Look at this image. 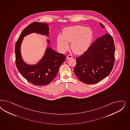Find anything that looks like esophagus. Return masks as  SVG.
<instances>
[{
	"label": "esophagus",
	"instance_id": "34e87169",
	"mask_svg": "<svg viewBox=\"0 0 130 130\" xmlns=\"http://www.w3.org/2000/svg\"><path fill=\"white\" fill-rule=\"evenodd\" d=\"M72 58H73V56H72L71 55H68L67 56V60Z\"/></svg>",
	"mask_w": 130,
	"mask_h": 130
}]
</instances>
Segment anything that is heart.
Returning a JSON list of instances; mask_svg holds the SVG:
<instances>
[{
  "label": "heart",
  "mask_w": 130,
  "mask_h": 130,
  "mask_svg": "<svg viewBox=\"0 0 130 130\" xmlns=\"http://www.w3.org/2000/svg\"><path fill=\"white\" fill-rule=\"evenodd\" d=\"M93 32L89 27L75 25L66 27L62 31V34L58 35L56 42L57 46L62 52L69 48L68 43H71L72 51L76 55H81L88 50L90 46Z\"/></svg>",
  "instance_id": "obj_1"
}]
</instances>
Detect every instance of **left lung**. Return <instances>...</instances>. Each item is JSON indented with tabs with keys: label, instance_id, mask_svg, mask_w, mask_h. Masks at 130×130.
<instances>
[{
	"label": "left lung",
	"instance_id": "obj_1",
	"mask_svg": "<svg viewBox=\"0 0 130 130\" xmlns=\"http://www.w3.org/2000/svg\"><path fill=\"white\" fill-rule=\"evenodd\" d=\"M100 25L104 28L102 23ZM115 45L112 36L105 34L89 46L88 50L77 57L74 72L85 84H94L110 74L115 61Z\"/></svg>",
	"mask_w": 130,
	"mask_h": 130
}]
</instances>
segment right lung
Returning a JSON list of instances; mask_svg holds the SVG:
<instances>
[{"instance_id": "add662e5", "label": "right lung", "mask_w": 130, "mask_h": 130, "mask_svg": "<svg viewBox=\"0 0 130 130\" xmlns=\"http://www.w3.org/2000/svg\"><path fill=\"white\" fill-rule=\"evenodd\" d=\"M50 29L47 23L34 22L26 27L18 38L15 45L16 64L18 71L26 79L36 86H45L50 83L56 76L60 66L65 61V55L56 53L47 46L44 56L36 64L30 65L22 58L21 47L23 37L32 33L49 36ZM48 44L50 42L48 39Z\"/></svg>"}]
</instances>
